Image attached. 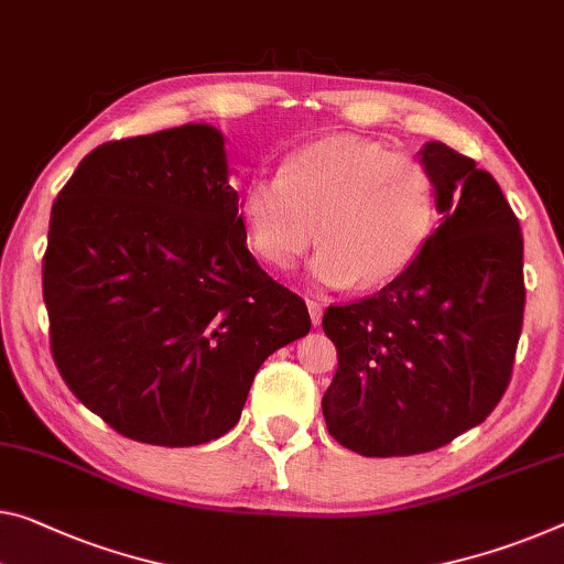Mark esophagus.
<instances>
[{
	"label": "esophagus",
	"instance_id": "obj_1",
	"mask_svg": "<svg viewBox=\"0 0 564 564\" xmlns=\"http://www.w3.org/2000/svg\"><path fill=\"white\" fill-rule=\"evenodd\" d=\"M307 310H310V319H312V325H319L323 323V310H325V305L323 302H317V300H307Z\"/></svg>",
	"mask_w": 564,
	"mask_h": 564
}]
</instances>
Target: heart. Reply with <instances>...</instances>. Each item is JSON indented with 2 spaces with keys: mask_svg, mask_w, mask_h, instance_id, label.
Here are the masks:
<instances>
[{
  "mask_svg": "<svg viewBox=\"0 0 564 564\" xmlns=\"http://www.w3.org/2000/svg\"><path fill=\"white\" fill-rule=\"evenodd\" d=\"M245 241L257 259L290 270L323 241L310 272L325 288H378L401 276L438 221L426 163L358 135H330L288 153L276 176H254L239 196Z\"/></svg>",
  "mask_w": 564,
  "mask_h": 564,
  "instance_id": "obj_1",
  "label": "heart"
}]
</instances>
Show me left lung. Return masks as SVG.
I'll return each mask as SVG.
<instances>
[{
  "label": "left lung",
  "instance_id": "left-lung-1",
  "mask_svg": "<svg viewBox=\"0 0 564 564\" xmlns=\"http://www.w3.org/2000/svg\"><path fill=\"white\" fill-rule=\"evenodd\" d=\"M444 221L391 284L333 305L323 330L337 370L323 413L360 456L452 444L505 395L524 317L522 229L489 171L446 143L423 145Z\"/></svg>",
  "mask_w": 564,
  "mask_h": 564
}]
</instances>
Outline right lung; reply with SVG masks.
<instances>
[{
    "mask_svg": "<svg viewBox=\"0 0 564 564\" xmlns=\"http://www.w3.org/2000/svg\"><path fill=\"white\" fill-rule=\"evenodd\" d=\"M42 294L77 401L120 436L196 446L237 426L307 305L247 249L224 135L188 123L90 151L52 204Z\"/></svg>",
    "mask_w": 564,
    "mask_h": 564,
    "instance_id": "obj_1",
    "label": "right lung"
}]
</instances>
